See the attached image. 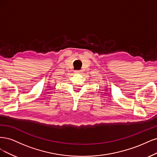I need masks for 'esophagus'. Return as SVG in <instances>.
<instances>
[{"mask_svg": "<svg viewBox=\"0 0 157 157\" xmlns=\"http://www.w3.org/2000/svg\"><path fill=\"white\" fill-rule=\"evenodd\" d=\"M75 74H79V73H81V72L79 71V70H76V71H75Z\"/></svg>", "mask_w": 157, "mask_h": 157, "instance_id": "1", "label": "esophagus"}]
</instances>
